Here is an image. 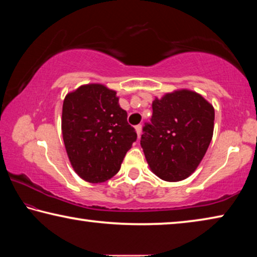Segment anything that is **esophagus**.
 Returning <instances> with one entry per match:
<instances>
[{"mask_svg": "<svg viewBox=\"0 0 257 257\" xmlns=\"http://www.w3.org/2000/svg\"><path fill=\"white\" fill-rule=\"evenodd\" d=\"M135 129H136L137 136H138V137H140V136H141V134H142V125H141V124H138V125H136V127H135Z\"/></svg>", "mask_w": 257, "mask_h": 257, "instance_id": "obj_1", "label": "esophagus"}]
</instances>
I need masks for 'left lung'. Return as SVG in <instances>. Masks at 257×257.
I'll return each instance as SVG.
<instances>
[{
    "label": "left lung",
    "mask_w": 257,
    "mask_h": 257,
    "mask_svg": "<svg viewBox=\"0 0 257 257\" xmlns=\"http://www.w3.org/2000/svg\"><path fill=\"white\" fill-rule=\"evenodd\" d=\"M141 145L152 172L167 182L185 180L205 157L214 133L213 105L181 89L156 98Z\"/></svg>",
    "instance_id": "1"
}]
</instances>
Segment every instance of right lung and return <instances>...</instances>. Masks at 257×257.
I'll return each instance as SVG.
<instances>
[{"instance_id": "obj_1", "label": "right lung", "mask_w": 257, "mask_h": 257, "mask_svg": "<svg viewBox=\"0 0 257 257\" xmlns=\"http://www.w3.org/2000/svg\"><path fill=\"white\" fill-rule=\"evenodd\" d=\"M62 133L73 169L89 183L112 178L137 138L116 91L100 83L83 84L65 96Z\"/></svg>"}]
</instances>
